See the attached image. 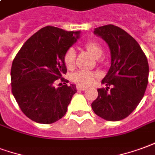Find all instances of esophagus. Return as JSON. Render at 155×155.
I'll return each instance as SVG.
<instances>
[{
    "instance_id": "1",
    "label": "esophagus",
    "mask_w": 155,
    "mask_h": 155,
    "mask_svg": "<svg viewBox=\"0 0 155 155\" xmlns=\"http://www.w3.org/2000/svg\"><path fill=\"white\" fill-rule=\"evenodd\" d=\"M86 87H80V86H78L77 87V90L78 91H85L86 90Z\"/></svg>"
}]
</instances>
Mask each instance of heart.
I'll use <instances>...</instances> for the list:
<instances>
[{
	"instance_id": "b5f03b06",
	"label": "heart",
	"mask_w": 155,
	"mask_h": 155,
	"mask_svg": "<svg viewBox=\"0 0 155 155\" xmlns=\"http://www.w3.org/2000/svg\"><path fill=\"white\" fill-rule=\"evenodd\" d=\"M85 48L93 57L100 58L103 54V50L101 45L96 42H87L85 45ZM76 51L73 48H68L64 54V64L68 69H73L75 66ZM97 73L87 70H79L73 74V81L80 86H90L95 81V78H98Z\"/></svg>"
}]
</instances>
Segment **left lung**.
<instances>
[{"instance_id":"left-lung-1","label":"left lung","mask_w":155,"mask_h":155,"mask_svg":"<svg viewBox=\"0 0 155 155\" xmlns=\"http://www.w3.org/2000/svg\"><path fill=\"white\" fill-rule=\"evenodd\" d=\"M94 34L107 42L111 61L101 81L107 87L97 89L91 108L102 119L118 121L131 113L144 97L149 78L147 58L137 41L120 27L107 25L96 28Z\"/></svg>"}]
</instances>
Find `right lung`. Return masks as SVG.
<instances>
[{
	"instance_id": "add662e5",
	"label": "right lung",
	"mask_w": 155,
	"mask_h": 155,
	"mask_svg": "<svg viewBox=\"0 0 155 155\" xmlns=\"http://www.w3.org/2000/svg\"><path fill=\"white\" fill-rule=\"evenodd\" d=\"M80 31L46 26L34 34L15 57L11 70V91L25 116L40 124H52L66 114L76 86H68L64 54ZM64 85L55 88L56 80ZM61 85V83H59Z\"/></svg>"
}]
</instances>
